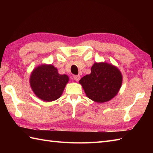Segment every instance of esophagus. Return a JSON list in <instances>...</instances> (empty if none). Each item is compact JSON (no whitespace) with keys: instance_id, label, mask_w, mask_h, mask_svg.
Here are the masks:
<instances>
[{"instance_id":"1","label":"esophagus","mask_w":153,"mask_h":153,"mask_svg":"<svg viewBox=\"0 0 153 153\" xmlns=\"http://www.w3.org/2000/svg\"><path fill=\"white\" fill-rule=\"evenodd\" d=\"M81 77L80 76H79V75H75V76H74V79L76 81V82H78V81L80 79Z\"/></svg>"}]
</instances>
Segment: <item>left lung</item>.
<instances>
[{"label":"left lung","mask_w":153,"mask_h":153,"mask_svg":"<svg viewBox=\"0 0 153 153\" xmlns=\"http://www.w3.org/2000/svg\"><path fill=\"white\" fill-rule=\"evenodd\" d=\"M91 72L79 80L87 97L96 102L103 103L114 97L121 88L122 74L118 68L107 62H95Z\"/></svg>","instance_id":"1"}]
</instances>
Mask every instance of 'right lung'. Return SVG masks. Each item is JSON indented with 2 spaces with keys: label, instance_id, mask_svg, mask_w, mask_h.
<instances>
[{
  "label": "right lung",
  "instance_id": "right-lung-1",
  "mask_svg": "<svg viewBox=\"0 0 153 153\" xmlns=\"http://www.w3.org/2000/svg\"><path fill=\"white\" fill-rule=\"evenodd\" d=\"M69 82L67 75H60L52 64H41L30 75L31 88L39 99L51 102L60 98Z\"/></svg>",
  "mask_w": 153,
  "mask_h": 153
}]
</instances>
